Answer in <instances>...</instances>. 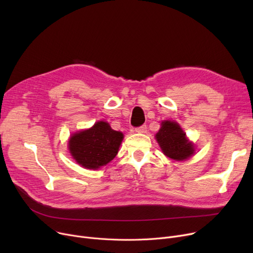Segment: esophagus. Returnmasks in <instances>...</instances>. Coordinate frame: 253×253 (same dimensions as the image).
<instances>
[{
  "mask_svg": "<svg viewBox=\"0 0 253 253\" xmlns=\"http://www.w3.org/2000/svg\"><path fill=\"white\" fill-rule=\"evenodd\" d=\"M134 131L137 132V133H145L147 132V125H141L140 127L135 128Z\"/></svg>",
  "mask_w": 253,
  "mask_h": 253,
  "instance_id": "1",
  "label": "esophagus"
}]
</instances>
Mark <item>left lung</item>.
Returning <instances> with one entry per match:
<instances>
[{
  "label": "left lung",
  "mask_w": 253,
  "mask_h": 253,
  "mask_svg": "<svg viewBox=\"0 0 253 253\" xmlns=\"http://www.w3.org/2000/svg\"><path fill=\"white\" fill-rule=\"evenodd\" d=\"M156 139L165 156L176 161H184L195 154L194 143L190 141L180 126L174 121H163Z\"/></svg>",
  "instance_id": "1"
}]
</instances>
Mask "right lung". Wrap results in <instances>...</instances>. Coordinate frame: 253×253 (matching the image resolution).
I'll return each mask as SVG.
<instances>
[{"label":"right lung","instance_id":"1","mask_svg":"<svg viewBox=\"0 0 253 253\" xmlns=\"http://www.w3.org/2000/svg\"><path fill=\"white\" fill-rule=\"evenodd\" d=\"M123 138L122 132L112 129L108 122L98 121L91 128L74 133L69 150L79 165L96 170L117 156Z\"/></svg>","mask_w":253,"mask_h":253}]
</instances>
